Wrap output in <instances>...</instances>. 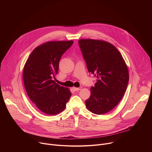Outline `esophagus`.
<instances>
[{"mask_svg":"<svg viewBox=\"0 0 152 152\" xmlns=\"http://www.w3.org/2000/svg\"><path fill=\"white\" fill-rule=\"evenodd\" d=\"M81 88H82L81 86H80V87H79V88H76V87H73V88H72V89H73L74 91H79Z\"/></svg>","mask_w":152,"mask_h":152,"instance_id":"obj_1","label":"esophagus"}]
</instances>
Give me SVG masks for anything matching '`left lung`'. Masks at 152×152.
<instances>
[{
  "label": "left lung",
  "mask_w": 152,
  "mask_h": 152,
  "mask_svg": "<svg viewBox=\"0 0 152 152\" xmlns=\"http://www.w3.org/2000/svg\"><path fill=\"white\" fill-rule=\"evenodd\" d=\"M79 45L88 70L97 77L91 96L85 101L87 109L101 115L111 111L122 99L129 82L127 65L118 49L110 42L80 39Z\"/></svg>",
  "instance_id": "8db88e82"
}]
</instances>
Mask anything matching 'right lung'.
<instances>
[{"label": "right lung", "mask_w": 152, "mask_h": 152, "mask_svg": "<svg viewBox=\"0 0 152 152\" xmlns=\"http://www.w3.org/2000/svg\"><path fill=\"white\" fill-rule=\"evenodd\" d=\"M73 41H48L37 47L29 56L23 69V79L26 93L38 109L48 115L64 110L72 93L53 80L58 73L63 53Z\"/></svg>", "instance_id": "right-lung-1"}]
</instances>
